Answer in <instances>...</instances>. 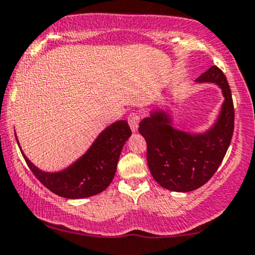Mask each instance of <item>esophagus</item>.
<instances>
[{"instance_id": "esophagus-1", "label": "esophagus", "mask_w": 255, "mask_h": 255, "mask_svg": "<svg viewBox=\"0 0 255 255\" xmlns=\"http://www.w3.org/2000/svg\"><path fill=\"white\" fill-rule=\"evenodd\" d=\"M139 121H140V118H139V115H137V114H134V113L129 114V116H128V124H129V127H130L131 130H133V131L137 130Z\"/></svg>"}]
</instances>
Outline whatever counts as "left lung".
Returning a JSON list of instances; mask_svg holds the SVG:
<instances>
[{"label":"left lung","mask_w":255,"mask_h":255,"mask_svg":"<svg viewBox=\"0 0 255 255\" xmlns=\"http://www.w3.org/2000/svg\"><path fill=\"white\" fill-rule=\"evenodd\" d=\"M197 83L218 85L224 96L222 110L211 129L189 134L175 129L166 111L154 110L139 125L147 144V164L154 180L172 192L198 189L213 176L229 147L234 133L233 97L224 73L212 66Z\"/></svg>","instance_id":"8db88e82"}]
</instances>
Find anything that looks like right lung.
Returning a JSON list of instances; mask_svg holds the SVG:
<instances>
[{
    "label": "right lung",
    "mask_w": 255,
    "mask_h": 255,
    "mask_svg": "<svg viewBox=\"0 0 255 255\" xmlns=\"http://www.w3.org/2000/svg\"><path fill=\"white\" fill-rule=\"evenodd\" d=\"M130 135L131 130L125 120L110 125L99 134L83 157L58 172L39 170L24 152L21 153L34 176L49 191L62 198H89L109 187L115 176L122 147Z\"/></svg>",
    "instance_id": "right-lung-1"
}]
</instances>
